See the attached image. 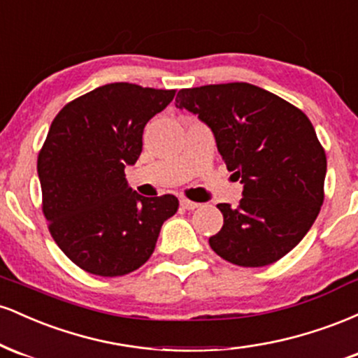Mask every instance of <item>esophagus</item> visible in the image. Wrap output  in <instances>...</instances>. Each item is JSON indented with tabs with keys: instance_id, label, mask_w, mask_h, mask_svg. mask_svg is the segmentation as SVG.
<instances>
[{
	"instance_id": "1",
	"label": "esophagus",
	"mask_w": 358,
	"mask_h": 358,
	"mask_svg": "<svg viewBox=\"0 0 358 358\" xmlns=\"http://www.w3.org/2000/svg\"><path fill=\"white\" fill-rule=\"evenodd\" d=\"M180 205H182V208H185V210H195L200 203L192 202V200H187V199H182L180 200Z\"/></svg>"
}]
</instances>
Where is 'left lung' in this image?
Listing matches in <instances>:
<instances>
[{"instance_id": "left-lung-1", "label": "left lung", "mask_w": 358, "mask_h": 358, "mask_svg": "<svg viewBox=\"0 0 358 358\" xmlns=\"http://www.w3.org/2000/svg\"><path fill=\"white\" fill-rule=\"evenodd\" d=\"M175 106L210 127L227 170L244 185L236 208L217 205L224 225L208 239L210 248L242 268L286 256L324 199L327 156L306 114L248 82L182 89Z\"/></svg>"}]
</instances>
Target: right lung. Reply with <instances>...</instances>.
Masks as SVG:
<instances>
[{
    "label": "right lung",
    "instance_id": "add662e5",
    "mask_svg": "<svg viewBox=\"0 0 358 358\" xmlns=\"http://www.w3.org/2000/svg\"><path fill=\"white\" fill-rule=\"evenodd\" d=\"M175 90L129 82L102 85L69 102L53 119L38 155L43 215L73 264L96 276H124L151 257L175 195L131 190L124 168L143 150V131Z\"/></svg>",
    "mask_w": 358,
    "mask_h": 358
}]
</instances>
